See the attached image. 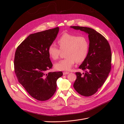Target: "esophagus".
I'll use <instances>...</instances> for the list:
<instances>
[{
	"instance_id": "34e87169",
	"label": "esophagus",
	"mask_w": 124,
	"mask_h": 124,
	"mask_svg": "<svg viewBox=\"0 0 124 124\" xmlns=\"http://www.w3.org/2000/svg\"><path fill=\"white\" fill-rule=\"evenodd\" d=\"M69 73V72H64L63 73V75H66V74H68Z\"/></svg>"
}]
</instances>
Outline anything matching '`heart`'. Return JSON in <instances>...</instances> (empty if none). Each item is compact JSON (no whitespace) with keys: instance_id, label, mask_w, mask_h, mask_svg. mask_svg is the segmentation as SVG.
<instances>
[{"instance_id":"obj_1","label":"heart","mask_w":124,"mask_h":124,"mask_svg":"<svg viewBox=\"0 0 124 124\" xmlns=\"http://www.w3.org/2000/svg\"><path fill=\"white\" fill-rule=\"evenodd\" d=\"M57 43L60 49L54 44L50 45L48 48L49 56L53 60L59 58L61 51H65L64 56L66 58L54 64V67L57 70H70L75 62H83L88 55L89 43L85 36L64 32L58 39Z\"/></svg>"}]
</instances>
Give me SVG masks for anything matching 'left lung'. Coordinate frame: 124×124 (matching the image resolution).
<instances>
[{
	"mask_svg": "<svg viewBox=\"0 0 124 124\" xmlns=\"http://www.w3.org/2000/svg\"><path fill=\"white\" fill-rule=\"evenodd\" d=\"M70 28L84 31L88 35V55L79 67L85 72L75 73L77 78L73 87L81 95L89 96L96 93L108 75L111 69L110 47L107 39L92 28L79 26H71Z\"/></svg>",
	"mask_w": 124,
	"mask_h": 124,
	"instance_id": "8db88e82",
	"label": "left lung"
}]
</instances>
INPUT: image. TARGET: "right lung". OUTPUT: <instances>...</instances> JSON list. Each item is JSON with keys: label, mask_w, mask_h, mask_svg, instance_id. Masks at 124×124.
<instances>
[{"label": "right lung", "mask_w": 124, "mask_h": 124, "mask_svg": "<svg viewBox=\"0 0 124 124\" xmlns=\"http://www.w3.org/2000/svg\"><path fill=\"white\" fill-rule=\"evenodd\" d=\"M59 28L29 35L19 45L15 53V72L18 82L34 99L47 101L55 93L60 72L46 71L53 66L48 48L58 34Z\"/></svg>", "instance_id": "add662e5"}]
</instances>
